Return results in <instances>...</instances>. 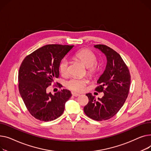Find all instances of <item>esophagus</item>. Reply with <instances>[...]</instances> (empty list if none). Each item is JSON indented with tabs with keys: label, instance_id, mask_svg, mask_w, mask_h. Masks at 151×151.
<instances>
[{
	"label": "esophagus",
	"instance_id": "34e87169",
	"mask_svg": "<svg viewBox=\"0 0 151 151\" xmlns=\"http://www.w3.org/2000/svg\"><path fill=\"white\" fill-rule=\"evenodd\" d=\"M72 94H73V95L74 96H75V97H78V96H79L80 95V94H78V93H72Z\"/></svg>",
	"mask_w": 151,
	"mask_h": 151
}]
</instances>
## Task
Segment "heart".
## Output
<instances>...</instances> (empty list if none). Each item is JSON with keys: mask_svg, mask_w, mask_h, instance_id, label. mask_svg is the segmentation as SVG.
<instances>
[{"mask_svg": "<svg viewBox=\"0 0 151 151\" xmlns=\"http://www.w3.org/2000/svg\"><path fill=\"white\" fill-rule=\"evenodd\" d=\"M76 57L81 60L84 65L88 68V72L90 74H94L97 69L96 63L97 58L94 53L89 49H82L76 53ZM61 74L66 76L69 72V61L67 59L62 60L59 65ZM86 81L83 78L73 77L66 82V86L73 91L81 92L84 90Z\"/></svg>", "mask_w": 151, "mask_h": 151, "instance_id": "1", "label": "heart"}]
</instances>
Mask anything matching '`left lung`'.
Listing matches in <instances>:
<instances>
[{
    "instance_id": "left-lung-1",
    "label": "left lung",
    "mask_w": 151,
    "mask_h": 151,
    "mask_svg": "<svg viewBox=\"0 0 151 151\" xmlns=\"http://www.w3.org/2000/svg\"><path fill=\"white\" fill-rule=\"evenodd\" d=\"M107 58V65L102 74L97 80L99 85L96 90L103 92L102 98L96 99L88 93L89 102L83 110L87 116L96 121L107 120L116 114L124 104L130 85L129 70L120 55L111 48L102 44L94 46Z\"/></svg>"
}]
</instances>
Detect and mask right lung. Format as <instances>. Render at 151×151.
<instances>
[{
	"label": "right lung",
	"instance_id": "obj_1",
	"mask_svg": "<svg viewBox=\"0 0 151 151\" xmlns=\"http://www.w3.org/2000/svg\"><path fill=\"white\" fill-rule=\"evenodd\" d=\"M74 46L48 44L32 52L22 62L18 74L19 91L27 109L36 119L50 121L63 114L71 93L63 89L52 94L47 90L59 77L61 60Z\"/></svg>",
	"mask_w": 151,
	"mask_h": 151
}]
</instances>
